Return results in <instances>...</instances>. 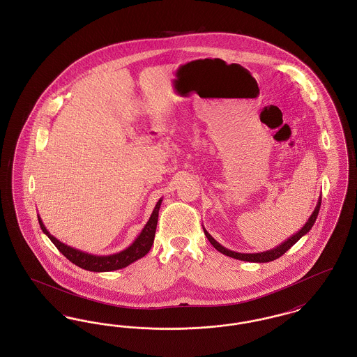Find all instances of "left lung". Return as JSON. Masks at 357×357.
Listing matches in <instances>:
<instances>
[{"mask_svg":"<svg viewBox=\"0 0 357 357\" xmlns=\"http://www.w3.org/2000/svg\"><path fill=\"white\" fill-rule=\"evenodd\" d=\"M320 206H321V195L317 201V204L312 213V215L307 218V221L305 222V225L297 231L294 233L291 237H289L287 241H284L281 245L275 246L274 249L271 250H266V252H261V253H237V252H233V250H229L226 249L225 246H222L220 242H217L214 238L211 237L208 234V231L204 227V236L207 237V239L210 241V243L220 252L222 255H227V257H231V258H236V259H241V261H248V262H271L274 261L277 258H280L284 253H287L289 249L300 239L301 237H304L305 234L309 233V230L312 229V226L314 225L316 218L319 215V211H320Z\"/></svg>","mask_w":357,"mask_h":357,"instance_id":"1","label":"left lung"}]
</instances>
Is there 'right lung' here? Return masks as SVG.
I'll use <instances>...</instances> for the list:
<instances>
[{
	"label": "right lung",
	"instance_id": "right-lung-1",
	"mask_svg": "<svg viewBox=\"0 0 357 357\" xmlns=\"http://www.w3.org/2000/svg\"><path fill=\"white\" fill-rule=\"evenodd\" d=\"M162 201H163V198H160L156 202L150 220L146 223V226L143 227V230L136 237L135 241L124 250H121L119 253H114V255H91V253H85L83 250L68 246L64 242L59 241L57 238L53 237L51 233L47 230V227L44 226L41 218L38 215H37V218H38V223H40L43 233L45 236H48V238L53 242V245L60 250V253L66 255L72 264H75L76 266H79L82 269L89 271V272H112V271L123 269V268L131 265L132 262H135L139 258L144 257L150 252V249L153 246V238H155L158 215H159V208H160Z\"/></svg>",
	"mask_w": 357,
	"mask_h": 357
}]
</instances>
